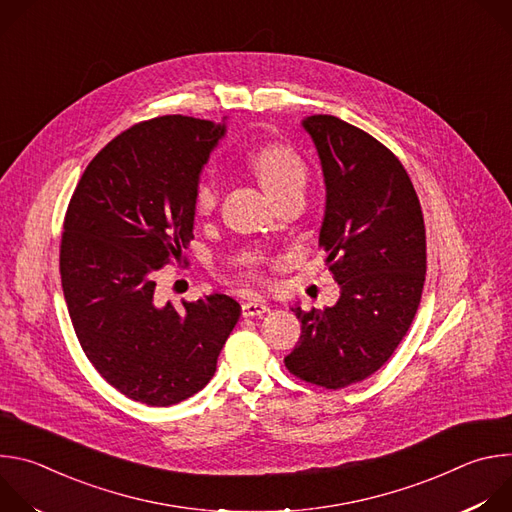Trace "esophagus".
I'll use <instances>...</instances> for the list:
<instances>
[{
	"mask_svg": "<svg viewBox=\"0 0 512 512\" xmlns=\"http://www.w3.org/2000/svg\"><path fill=\"white\" fill-rule=\"evenodd\" d=\"M241 312L245 318H255V316H263L269 312V306L263 300H247L241 306Z\"/></svg>",
	"mask_w": 512,
	"mask_h": 512,
	"instance_id": "esophagus-1",
	"label": "esophagus"
}]
</instances>
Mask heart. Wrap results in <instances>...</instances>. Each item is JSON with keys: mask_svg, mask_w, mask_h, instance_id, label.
<instances>
[{"mask_svg": "<svg viewBox=\"0 0 512 512\" xmlns=\"http://www.w3.org/2000/svg\"><path fill=\"white\" fill-rule=\"evenodd\" d=\"M251 168L263 182V186L273 194H281L294 186H304L306 182V162L287 143L261 145L249 158ZM218 204V186L210 174L198 178L192 192V208L198 216H210Z\"/></svg>", "mask_w": 512, "mask_h": 512, "instance_id": "heart-1", "label": "heart"}]
</instances>
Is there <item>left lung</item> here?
Segmentation results:
<instances>
[{"label": "left lung", "instance_id": "1", "mask_svg": "<svg viewBox=\"0 0 512 512\" xmlns=\"http://www.w3.org/2000/svg\"><path fill=\"white\" fill-rule=\"evenodd\" d=\"M322 162L320 247L342 294L326 310L291 308L302 322L287 371L344 389L377 373L407 334L425 281V225L415 188L379 139L334 115L304 121Z\"/></svg>", "mask_w": 512, "mask_h": 512}]
</instances>
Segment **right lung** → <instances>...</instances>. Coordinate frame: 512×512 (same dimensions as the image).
<instances>
[{
    "mask_svg": "<svg viewBox=\"0 0 512 512\" xmlns=\"http://www.w3.org/2000/svg\"><path fill=\"white\" fill-rule=\"evenodd\" d=\"M225 125L184 115L135 123L91 160L68 202L60 277L77 338L125 397L176 405L212 379L241 306L212 294L162 304L156 273L186 263L192 192Z\"/></svg>",
    "mask_w": 512,
    "mask_h": 512,
    "instance_id": "obj_1",
    "label": "right lung"
}]
</instances>
